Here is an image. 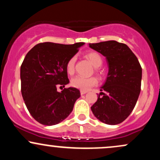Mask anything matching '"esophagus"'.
Returning <instances> with one entry per match:
<instances>
[{
    "label": "esophagus",
    "instance_id": "1",
    "mask_svg": "<svg viewBox=\"0 0 160 160\" xmlns=\"http://www.w3.org/2000/svg\"><path fill=\"white\" fill-rule=\"evenodd\" d=\"M87 93V91H84V90H80V94L81 95H84Z\"/></svg>",
    "mask_w": 160,
    "mask_h": 160
}]
</instances>
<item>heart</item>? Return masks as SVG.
Returning a JSON list of instances; mask_svg holds the SVG:
<instances>
[{"mask_svg": "<svg viewBox=\"0 0 160 160\" xmlns=\"http://www.w3.org/2000/svg\"><path fill=\"white\" fill-rule=\"evenodd\" d=\"M86 57L90 61L92 65L95 68H98L102 65V56L100 54L96 52H89L86 54ZM75 62H76V57L73 56L67 62L66 64V71L68 74H73L74 72V66ZM98 83V80L94 77L91 78H84L81 76H76L73 78L71 80V86L77 89H80V90L87 91L90 89L91 87L94 86Z\"/></svg>", "mask_w": 160, "mask_h": 160, "instance_id": "1", "label": "heart"}]
</instances>
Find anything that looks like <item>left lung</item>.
Wrapping results in <instances>:
<instances>
[{
  "label": "left lung",
  "instance_id": "8db88e82",
  "mask_svg": "<svg viewBox=\"0 0 160 160\" xmlns=\"http://www.w3.org/2000/svg\"><path fill=\"white\" fill-rule=\"evenodd\" d=\"M89 45L105 57L108 65L106 81L91 110L101 122L119 124L127 118L136 104L142 78L141 65L125 43L108 40Z\"/></svg>",
  "mask_w": 160,
  "mask_h": 160
}]
</instances>
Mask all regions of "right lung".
Instances as JSON below:
<instances>
[{"instance_id":"obj_1","label":"right lung","mask_w":160,"mask_h":160,"mask_svg":"<svg viewBox=\"0 0 160 160\" xmlns=\"http://www.w3.org/2000/svg\"><path fill=\"white\" fill-rule=\"evenodd\" d=\"M84 43L66 45L45 42L27 53L20 68L21 91L29 113L45 126L61 122L73 111L80 90L57 87L69 83L66 64ZM60 86V87H62Z\"/></svg>"}]
</instances>
